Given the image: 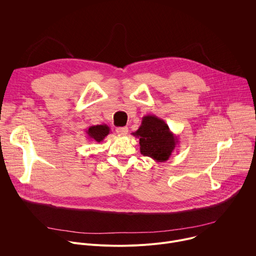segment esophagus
<instances>
[{
    "label": "esophagus",
    "instance_id": "obj_1",
    "mask_svg": "<svg viewBox=\"0 0 256 256\" xmlns=\"http://www.w3.org/2000/svg\"><path fill=\"white\" fill-rule=\"evenodd\" d=\"M116 132H118V134H120V136H126V134H128V126L118 128H116Z\"/></svg>",
    "mask_w": 256,
    "mask_h": 256
}]
</instances>
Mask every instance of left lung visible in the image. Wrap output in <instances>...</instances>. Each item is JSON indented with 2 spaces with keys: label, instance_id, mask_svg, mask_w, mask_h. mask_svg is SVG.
I'll use <instances>...</instances> for the list:
<instances>
[{
  "label": "left lung",
  "instance_id": "left-lung-1",
  "mask_svg": "<svg viewBox=\"0 0 256 256\" xmlns=\"http://www.w3.org/2000/svg\"><path fill=\"white\" fill-rule=\"evenodd\" d=\"M132 136L140 138V151L156 162H166L178 144V136L168 124L156 116H146Z\"/></svg>",
  "mask_w": 256,
  "mask_h": 256
}]
</instances>
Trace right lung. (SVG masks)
I'll use <instances>...</instances> for the list:
<instances>
[{"instance_id":"1","label":"right lung","mask_w":256,"mask_h":256,"mask_svg":"<svg viewBox=\"0 0 256 256\" xmlns=\"http://www.w3.org/2000/svg\"><path fill=\"white\" fill-rule=\"evenodd\" d=\"M110 132V128H109L108 126L106 124H98V126H91L88 128L86 130V134L88 136L98 142H102L105 136Z\"/></svg>"}]
</instances>
